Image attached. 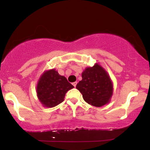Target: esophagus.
Returning a JSON list of instances; mask_svg holds the SVG:
<instances>
[{
  "instance_id": "1",
  "label": "esophagus",
  "mask_w": 150,
  "mask_h": 150,
  "mask_svg": "<svg viewBox=\"0 0 150 150\" xmlns=\"http://www.w3.org/2000/svg\"><path fill=\"white\" fill-rule=\"evenodd\" d=\"M72 85H73L74 87H76V85H77V82H74V83H73Z\"/></svg>"
}]
</instances>
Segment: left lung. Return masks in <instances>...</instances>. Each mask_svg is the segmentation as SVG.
<instances>
[{
  "instance_id": "1",
  "label": "left lung",
  "mask_w": 150,
  "mask_h": 150,
  "mask_svg": "<svg viewBox=\"0 0 150 150\" xmlns=\"http://www.w3.org/2000/svg\"><path fill=\"white\" fill-rule=\"evenodd\" d=\"M76 89L85 101L96 107L109 103L113 93V85L107 71L98 63L86 67Z\"/></svg>"
}]
</instances>
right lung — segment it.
Instances as JSON below:
<instances>
[{
    "label": "right lung",
    "instance_id": "obj_1",
    "mask_svg": "<svg viewBox=\"0 0 150 150\" xmlns=\"http://www.w3.org/2000/svg\"><path fill=\"white\" fill-rule=\"evenodd\" d=\"M74 86L55 69L44 71L37 84V96L44 107H54L63 102L65 93Z\"/></svg>",
    "mask_w": 150,
    "mask_h": 150
}]
</instances>
